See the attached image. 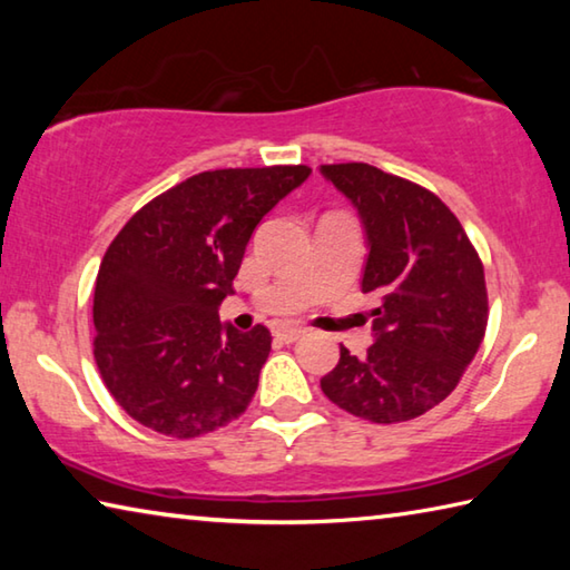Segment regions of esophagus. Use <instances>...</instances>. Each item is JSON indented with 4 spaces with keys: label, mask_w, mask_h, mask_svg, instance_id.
Wrapping results in <instances>:
<instances>
[{
    "label": "esophagus",
    "mask_w": 570,
    "mask_h": 570,
    "mask_svg": "<svg viewBox=\"0 0 570 570\" xmlns=\"http://www.w3.org/2000/svg\"><path fill=\"white\" fill-rule=\"evenodd\" d=\"M304 334H306L304 326H276V330H274L276 340L284 342V344H292L296 340H302Z\"/></svg>",
    "instance_id": "esophagus-1"
}]
</instances>
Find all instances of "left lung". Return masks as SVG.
Listing matches in <instances>:
<instances>
[{
	"mask_svg": "<svg viewBox=\"0 0 570 570\" xmlns=\"http://www.w3.org/2000/svg\"><path fill=\"white\" fill-rule=\"evenodd\" d=\"M320 173L360 214L362 292L382 298L372 312L374 344L364 356L340 346L322 392L354 417L414 420L458 387L485 336L482 264L435 193L366 163L322 166Z\"/></svg>",
	"mask_w": 570,
	"mask_h": 570,
	"instance_id": "obj_1",
	"label": "left lung"
}]
</instances>
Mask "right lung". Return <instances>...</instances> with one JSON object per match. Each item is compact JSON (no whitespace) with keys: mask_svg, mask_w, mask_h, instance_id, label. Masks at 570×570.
Returning <instances> with one entry per match:
<instances>
[{"mask_svg":"<svg viewBox=\"0 0 570 570\" xmlns=\"http://www.w3.org/2000/svg\"><path fill=\"white\" fill-rule=\"evenodd\" d=\"M308 176L306 166L198 173L115 236L95 282V362L132 420L188 440L246 412L272 334L238 332L218 306L250 234Z\"/></svg>","mask_w":570,"mask_h":570,"instance_id":"1","label":"right lung"}]
</instances>
